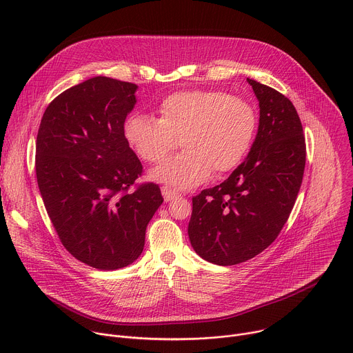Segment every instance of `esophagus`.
<instances>
[{
    "mask_svg": "<svg viewBox=\"0 0 353 353\" xmlns=\"http://www.w3.org/2000/svg\"><path fill=\"white\" fill-rule=\"evenodd\" d=\"M162 195H163L165 203H170V201H173L174 198L179 196V192H176L174 190H172L169 187H162Z\"/></svg>",
    "mask_w": 353,
    "mask_h": 353,
    "instance_id": "obj_1",
    "label": "esophagus"
}]
</instances>
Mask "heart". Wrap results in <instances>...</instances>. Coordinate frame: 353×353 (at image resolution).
Listing matches in <instances>:
<instances>
[{
	"instance_id": "heart-1",
	"label": "heart",
	"mask_w": 353,
	"mask_h": 353,
	"mask_svg": "<svg viewBox=\"0 0 353 353\" xmlns=\"http://www.w3.org/2000/svg\"><path fill=\"white\" fill-rule=\"evenodd\" d=\"M257 116L250 103L223 90H184L159 106V119L134 113L124 121L123 132L134 152L149 163H162L179 148L187 150L149 177L191 188L240 165L253 143ZM182 141H180L179 139Z\"/></svg>"
}]
</instances>
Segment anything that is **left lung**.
Listing matches in <instances>:
<instances>
[{
  "instance_id": "left-lung-1",
  "label": "left lung",
  "mask_w": 353,
  "mask_h": 353,
  "mask_svg": "<svg viewBox=\"0 0 353 353\" xmlns=\"http://www.w3.org/2000/svg\"><path fill=\"white\" fill-rule=\"evenodd\" d=\"M260 106L247 158L219 185L192 198L188 237L195 253L216 265L260 254L286 223L301 185L306 143L290 100L247 78Z\"/></svg>"
}]
</instances>
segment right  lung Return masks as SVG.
Listing matches in <instances>:
<instances>
[{"label":"right lung","instance_id":"right-lung-1","mask_svg":"<svg viewBox=\"0 0 353 353\" xmlns=\"http://www.w3.org/2000/svg\"><path fill=\"white\" fill-rule=\"evenodd\" d=\"M138 86L93 77L59 94L36 139V177L46 211L79 261L103 271L132 264L163 198L148 183L128 192L142 165L123 127Z\"/></svg>","mask_w":353,"mask_h":353}]
</instances>
